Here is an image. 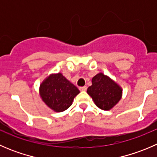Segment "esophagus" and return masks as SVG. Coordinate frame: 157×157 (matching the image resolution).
I'll return each instance as SVG.
<instances>
[{
	"instance_id": "34e87169",
	"label": "esophagus",
	"mask_w": 157,
	"mask_h": 157,
	"mask_svg": "<svg viewBox=\"0 0 157 157\" xmlns=\"http://www.w3.org/2000/svg\"><path fill=\"white\" fill-rule=\"evenodd\" d=\"M79 90H80V91H86V90H87V86H81V87L79 88Z\"/></svg>"
}]
</instances>
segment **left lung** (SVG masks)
<instances>
[{"mask_svg":"<svg viewBox=\"0 0 157 157\" xmlns=\"http://www.w3.org/2000/svg\"><path fill=\"white\" fill-rule=\"evenodd\" d=\"M87 93L96 106L108 111L121 99L122 88L108 76L99 73L92 79V85L88 87Z\"/></svg>","mask_w":157,"mask_h":157,"instance_id":"1","label":"left lung"}]
</instances>
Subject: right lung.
Listing matches in <instances>:
<instances>
[{
  "mask_svg": "<svg viewBox=\"0 0 157 157\" xmlns=\"http://www.w3.org/2000/svg\"><path fill=\"white\" fill-rule=\"evenodd\" d=\"M79 93L80 90L61 73L50 74L39 86V94L42 101L56 112H64L68 109Z\"/></svg>",
  "mask_w": 157,
  "mask_h": 157,
  "instance_id": "obj_1",
  "label": "right lung"
}]
</instances>
